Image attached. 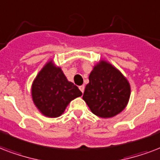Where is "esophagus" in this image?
I'll return each mask as SVG.
<instances>
[{"label":"esophagus","mask_w":160,"mask_h":160,"mask_svg":"<svg viewBox=\"0 0 160 160\" xmlns=\"http://www.w3.org/2000/svg\"><path fill=\"white\" fill-rule=\"evenodd\" d=\"M84 88H85V87L84 86H80L79 87V89H80V91L83 93V92H84Z\"/></svg>","instance_id":"obj_1"}]
</instances>
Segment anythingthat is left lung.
Here are the masks:
<instances>
[{
	"label": "left lung",
	"mask_w": 160,
	"mask_h": 160,
	"mask_svg": "<svg viewBox=\"0 0 160 160\" xmlns=\"http://www.w3.org/2000/svg\"><path fill=\"white\" fill-rule=\"evenodd\" d=\"M130 94V84L126 77L108 61L100 59L90 72L82 99L93 114L108 118L124 109Z\"/></svg>",
	"instance_id": "obj_1"
}]
</instances>
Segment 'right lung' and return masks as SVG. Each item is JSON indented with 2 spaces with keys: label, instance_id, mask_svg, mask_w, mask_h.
<instances>
[{
  "label": "right lung",
  "instance_id": "obj_1",
  "mask_svg": "<svg viewBox=\"0 0 160 160\" xmlns=\"http://www.w3.org/2000/svg\"><path fill=\"white\" fill-rule=\"evenodd\" d=\"M31 93L38 111L48 118L61 116L72 100L82 95L52 59L46 63L34 78Z\"/></svg>",
  "mask_w": 160,
  "mask_h": 160
}]
</instances>
